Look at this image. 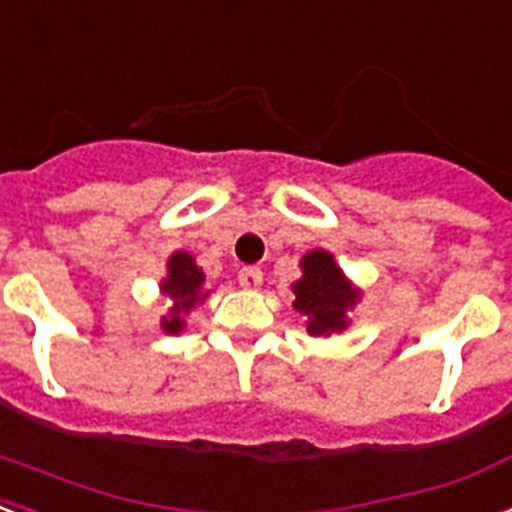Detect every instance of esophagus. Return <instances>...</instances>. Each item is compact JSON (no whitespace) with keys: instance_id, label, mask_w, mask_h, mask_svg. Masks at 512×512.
<instances>
[{"instance_id":"34e87169","label":"esophagus","mask_w":512,"mask_h":512,"mask_svg":"<svg viewBox=\"0 0 512 512\" xmlns=\"http://www.w3.org/2000/svg\"><path fill=\"white\" fill-rule=\"evenodd\" d=\"M237 280H240V285H243L245 291H256L261 285V280H264V272H261L259 267H243L237 272Z\"/></svg>"}]
</instances>
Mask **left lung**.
<instances>
[{
    "label": "left lung",
    "mask_w": 512,
    "mask_h": 512,
    "mask_svg": "<svg viewBox=\"0 0 512 512\" xmlns=\"http://www.w3.org/2000/svg\"><path fill=\"white\" fill-rule=\"evenodd\" d=\"M301 269H304V277L293 285V293H296L293 307L310 318L307 331L312 336L342 331L347 326L344 312L358 301V293L344 280L334 256L326 251H312L301 259Z\"/></svg>",
    "instance_id": "left-lung-1"
}]
</instances>
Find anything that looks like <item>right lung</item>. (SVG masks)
I'll return each mask as SVG.
<instances>
[{
	"label": "right lung",
	"mask_w": 512,
	"mask_h": 512,
	"mask_svg": "<svg viewBox=\"0 0 512 512\" xmlns=\"http://www.w3.org/2000/svg\"><path fill=\"white\" fill-rule=\"evenodd\" d=\"M202 280H205V275H202V269H197V264H194V259L189 253L178 251L170 256L168 277H165V283H162V291L173 299V312H170V318H162V328H165L168 334H178V331L184 328L181 312L189 310L194 301H200Z\"/></svg>",
	"instance_id": "1"
}]
</instances>
